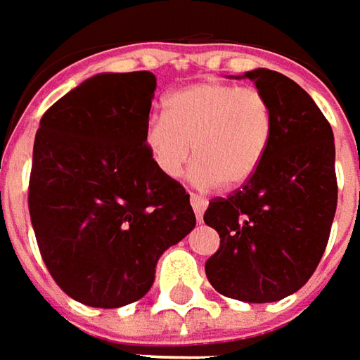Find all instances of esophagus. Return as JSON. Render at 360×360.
Here are the masks:
<instances>
[{"label": "esophagus", "mask_w": 360, "mask_h": 360, "mask_svg": "<svg viewBox=\"0 0 360 360\" xmlns=\"http://www.w3.org/2000/svg\"><path fill=\"white\" fill-rule=\"evenodd\" d=\"M190 204H192V210H194L196 218L202 220V214H204V210L208 206V200L204 196H198V194H190Z\"/></svg>", "instance_id": "34e87169"}]
</instances>
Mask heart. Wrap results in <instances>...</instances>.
Returning a JSON list of instances; mask_svg holds the SVG:
<instances>
[{
	"instance_id": "obj_1",
	"label": "heart",
	"mask_w": 360,
	"mask_h": 360,
	"mask_svg": "<svg viewBox=\"0 0 360 360\" xmlns=\"http://www.w3.org/2000/svg\"><path fill=\"white\" fill-rule=\"evenodd\" d=\"M276 114L264 91L226 82H200L172 91L164 116H152L144 144L168 178L184 172L190 154L196 186L238 188L255 176L269 156Z\"/></svg>"
}]
</instances>
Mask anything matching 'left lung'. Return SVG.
Segmentation results:
<instances>
[{"label": "left lung", "mask_w": 360, "mask_h": 360, "mask_svg": "<svg viewBox=\"0 0 360 360\" xmlns=\"http://www.w3.org/2000/svg\"><path fill=\"white\" fill-rule=\"evenodd\" d=\"M242 77L269 96L276 131L260 170L204 212V222L220 234L206 276L224 297L274 302L302 288L325 252L339 192L335 136L290 77L264 68Z\"/></svg>", "instance_id": "obj_1"}]
</instances>
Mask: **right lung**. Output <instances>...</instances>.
Returning a JSON list of instances; mask_svg holds the SVG:
<instances>
[{"label": "right lung", "mask_w": 360, "mask_h": 360, "mask_svg": "<svg viewBox=\"0 0 360 360\" xmlns=\"http://www.w3.org/2000/svg\"><path fill=\"white\" fill-rule=\"evenodd\" d=\"M150 72L98 74L49 108L35 134L30 216L68 297L118 309L144 297L158 258L196 226L184 186L144 144Z\"/></svg>", "instance_id": "obj_1"}]
</instances>
